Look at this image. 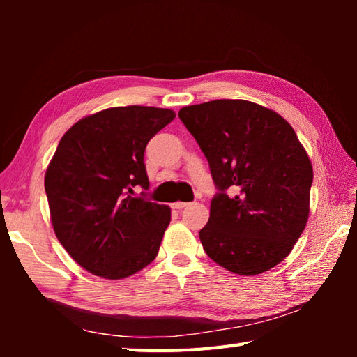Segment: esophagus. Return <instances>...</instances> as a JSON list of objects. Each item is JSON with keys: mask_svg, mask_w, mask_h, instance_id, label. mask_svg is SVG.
I'll return each instance as SVG.
<instances>
[{"mask_svg": "<svg viewBox=\"0 0 357 357\" xmlns=\"http://www.w3.org/2000/svg\"><path fill=\"white\" fill-rule=\"evenodd\" d=\"M188 206V204L187 202H181V201H178V202H173L172 204V208L173 210H183L184 207H187Z\"/></svg>", "mask_w": 357, "mask_h": 357, "instance_id": "34e87169", "label": "esophagus"}]
</instances>
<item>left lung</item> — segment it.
Returning a JSON list of instances; mask_svg holds the SVG:
<instances>
[{
  "label": "left lung",
  "instance_id": "left-lung-1",
  "mask_svg": "<svg viewBox=\"0 0 357 357\" xmlns=\"http://www.w3.org/2000/svg\"><path fill=\"white\" fill-rule=\"evenodd\" d=\"M178 116L206 155L218 193L199 231L225 270L255 276L290 255L310 213L313 167L293 127L267 107L216 100Z\"/></svg>",
  "mask_w": 357,
  "mask_h": 357
}]
</instances>
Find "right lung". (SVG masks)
<instances>
[{"label":"right lung","instance_id":"obj_1","mask_svg":"<svg viewBox=\"0 0 357 357\" xmlns=\"http://www.w3.org/2000/svg\"><path fill=\"white\" fill-rule=\"evenodd\" d=\"M174 116L146 105L110 107L79 119L59 141L44 176L50 221L92 275L124 279L156 257L172 211L133 188L149 190L144 151Z\"/></svg>","mask_w":357,"mask_h":357}]
</instances>
